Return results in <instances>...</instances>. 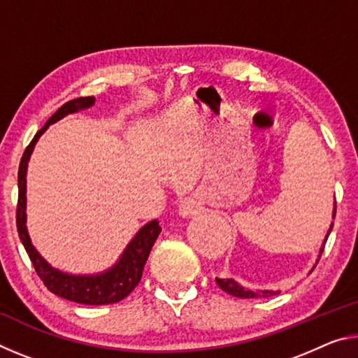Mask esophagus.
<instances>
[{
	"instance_id": "34e87169",
	"label": "esophagus",
	"mask_w": 358,
	"mask_h": 358,
	"mask_svg": "<svg viewBox=\"0 0 358 358\" xmlns=\"http://www.w3.org/2000/svg\"><path fill=\"white\" fill-rule=\"evenodd\" d=\"M202 211V202L197 197H186L180 203V216L191 217Z\"/></svg>"
}]
</instances>
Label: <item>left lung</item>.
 <instances>
[{
	"label": "left lung",
	"mask_w": 358,
	"mask_h": 358,
	"mask_svg": "<svg viewBox=\"0 0 358 358\" xmlns=\"http://www.w3.org/2000/svg\"><path fill=\"white\" fill-rule=\"evenodd\" d=\"M335 215H336V202H335V210H333V217H335ZM331 227H333V224L330 226L329 232H327L324 245H322V248H320V254L324 252V248H325V243H327V238H329V235L331 232ZM216 284L224 290V292L237 296V299H260V296H264V299H265V296H271V295L278 294V292H275V290H262V292H257V290L245 289V287H241L237 281L229 280V278H227V280H217V278H216Z\"/></svg>",
	"instance_id": "left-lung-1"
}]
</instances>
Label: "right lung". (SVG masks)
Wrapping results in <instances>:
<instances>
[{"mask_svg": "<svg viewBox=\"0 0 358 358\" xmlns=\"http://www.w3.org/2000/svg\"><path fill=\"white\" fill-rule=\"evenodd\" d=\"M94 98L93 96H87V98H76L69 102H66L58 110L48 118L47 123L36 132V136L25 150L22 156L20 166H19V202H17V230H19V237L22 240L23 246L28 252L29 259L34 265L36 273L44 281L45 287L50 290L52 294L58 296H63L66 300L82 303V305H108V303H118L126 299L136 286L142 280L143 266L150 256L151 248H153L157 235L161 234V226L156 220L150 221L148 224L138 230L137 235L132 238L131 243L126 248L123 256L115 264L110 270L104 271L101 275H92V276H76L68 275L63 271H58L52 268L41 254L34 250L29 240L28 230H27V167L28 159L31 156V151L34 148L38 138L44 134V131L55 121L62 120L68 113H74L93 106Z\"/></svg>", "mask_w": 358, "mask_h": 358, "instance_id": "1", "label": "right lung"}]
</instances>
